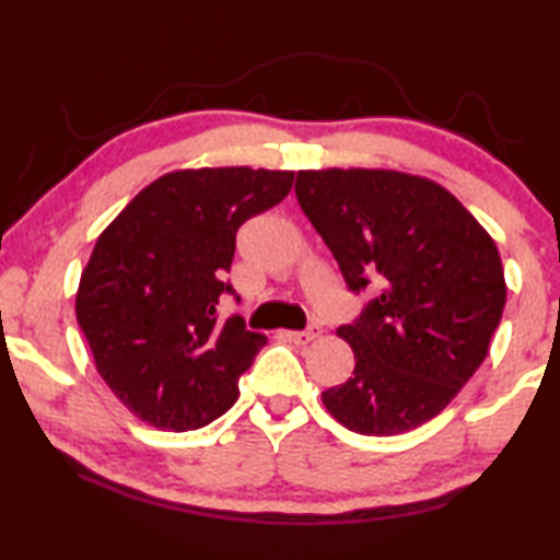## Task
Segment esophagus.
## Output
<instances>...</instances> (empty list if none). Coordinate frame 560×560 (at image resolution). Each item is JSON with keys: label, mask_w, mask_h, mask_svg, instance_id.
I'll list each match as a JSON object with an SVG mask.
<instances>
[{"label": "esophagus", "mask_w": 560, "mask_h": 560, "mask_svg": "<svg viewBox=\"0 0 560 560\" xmlns=\"http://www.w3.org/2000/svg\"><path fill=\"white\" fill-rule=\"evenodd\" d=\"M289 340H293L296 346H306L311 340H316L320 336V326L318 324H308V328L303 330H289Z\"/></svg>", "instance_id": "34e87169"}]
</instances>
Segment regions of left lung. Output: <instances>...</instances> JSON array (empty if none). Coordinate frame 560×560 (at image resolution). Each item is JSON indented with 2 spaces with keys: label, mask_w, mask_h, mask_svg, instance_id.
<instances>
[{
  "label": "left lung",
  "mask_w": 560,
  "mask_h": 560,
  "mask_svg": "<svg viewBox=\"0 0 560 560\" xmlns=\"http://www.w3.org/2000/svg\"><path fill=\"white\" fill-rule=\"evenodd\" d=\"M296 200L348 291H373L338 328L355 368L324 405L358 434L420 428L487 358L506 303L497 244L447 189L395 170H301Z\"/></svg>",
  "instance_id": "left-lung-1"
}]
</instances>
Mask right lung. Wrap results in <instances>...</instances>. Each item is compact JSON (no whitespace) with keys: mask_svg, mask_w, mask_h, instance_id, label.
Here are the masks:
<instances>
[{"mask_svg":"<svg viewBox=\"0 0 560 560\" xmlns=\"http://www.w3.org/2000/svg\"><path fill=\"white\" fill-rule=\"evenodd\" d=\"M293 173L179 170L132 197L98 236L75 293V318L113 395L160 430H200L240 395V375L267 346L240 316L236 232L289 195ZM236 299V296H234Z\"/></svg>","mask_w":560,"mask_h":560,"instance_id":"1","label":"right lung"}]
</instances>
